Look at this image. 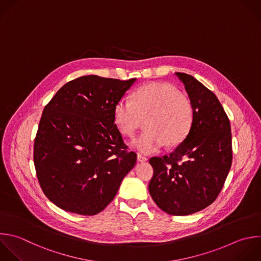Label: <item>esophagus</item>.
Listing matches in <instances>:
<instances>
[{
  "mask_svg": "<svg viewBox=\"0 0 261 261\" xmlns=\"http://www.w3.org/2000/svg\"><path fill=\"white\" fill-rule=\"evenodd\" d=\"M137 158H138V161H140V162H145V161L148 160V158H147L146 156H143V155H141V154H138Z\"/></svg>",
  "mask_w": 261,
  "mask_h": 261,
  "instance_id": "obj_1",
  "label": "esophagus"
}]
</instances>
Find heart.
Returning a JSON list of instances; mask_svg holds the SVG:
<instances>
[{"label":"heart","mask_w":261,"mask_h":261,"mask_svg":"<svg viewBox=\"0 0 261 261\" xmlns=\"http://www.w3.org/2000/svg\"><path fill=\"white\" fill-rule=\"evenodd\" d=\"M147 118L148 128L132 140L130 146L143 154L160 150L166 143L177 145L188 135L194 118L191 102L168 84L152 83L138 89L133 100L121 98L114 107V120L120 133L135 135Z\"/></svg>","instance_id":"obj_1"}]
</instances>
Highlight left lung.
<instances>
[{
  "mask_svg": "<svg viewBox=\"0 0 261 261\" xmlns=\"http://www.w3.org/2000/svg\"><path fill=\"white\" fill-rule=\"evenodd\" d=\"M175 75L193 106V123L169 155L149 160L154 169L149 192L164 212L189 215L209 206L221 191L231 165V134L216 96L194 76Z\"/></svg>",
  "mask_w": 261,
  "mask_h": 261,
  "instance_id": "left-lung-1",
  "label": "left lung"
}]
</instances>
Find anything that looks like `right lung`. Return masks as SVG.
Listing matches in <instances>:
<instances>
[{"label":"right lung","mask_w":261,"mask_h":261,"mask_svg":"<svg viewBox=\"0 0 261 261\" xmlns=\"http://www.w3.org/2000/svg\"><path fill=\"white\" fill-rule=\"evenodd\" d=\"M136 81L81 76L46 105L34 161L43 192L59 208L82 215L101 212L134 168L137 154L123 143L114 107Z\"/></svg>","instance_id":"1"}]
</instances>
